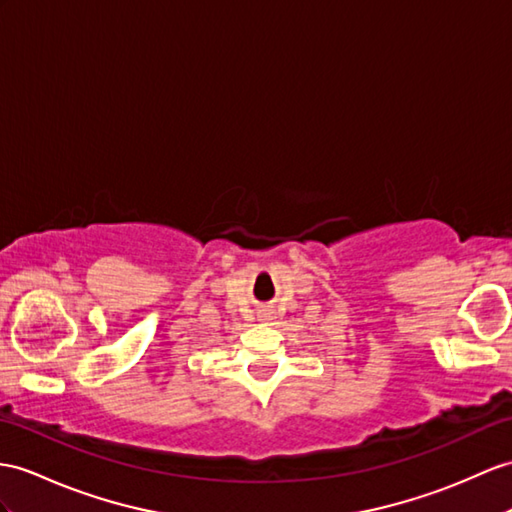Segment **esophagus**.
Segmentation results:
<instances>
[{"instance_id":"1","label":"esophagus","mask_w":512,"mask_h":512,"mask_svg":"<svg viewBox=\"0 0 512 512\" xmlns=\"http://www.w3.org/2000/svg\"><path fill=\"white\" fill-rule=\"evenodd\" d=\"M273 319H276V310H273V306H260L258 308V321L271 323Z\"/></svg>"}]
</instances>
